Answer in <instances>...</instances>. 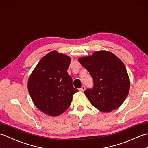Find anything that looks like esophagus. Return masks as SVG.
<instances>
[{
	"instance_id": "1",
	"label": "esophagus",
	"mask_w": 148,
	"mask_h": 148,
	"mask_svg": "<svg viewBox=\"0 0 148 148\" xmlns=\"http://www.w3.org/2000/svg\"><path fill=\"white\" fill-rule=\"evenodd\" d=\"M79 90L80 91V92H84V91L85 90V86H83L81 88H80Z\"/></svg>"
}]
</instances>
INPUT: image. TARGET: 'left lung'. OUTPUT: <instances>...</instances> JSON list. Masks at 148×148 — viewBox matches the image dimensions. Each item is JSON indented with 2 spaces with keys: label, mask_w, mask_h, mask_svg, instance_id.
Wrapping results in <instances>:
<instances>
[{
  "label": "left lung",
  "mask_w": 148,
  "mask_h": 148,
  "mask_svg": "<svg viewBox=\"0 0 148 148\" xmlns=\"http://www.w3.org/2000/svg\"><path fill=\"white\" fill-rule=\"evenodd\" d=\"M93 77V88L84 93L93 106L109 112L118 108L130 90V79L122 61L113 53L99 51L78 58Z\"/></svg>",
  "instance_id": "left-lung-1"
}]
</instances>
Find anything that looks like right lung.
<instances>
[{"mask_svg": "<svg viewBox=\"0 0 148 148\" xmlns=\"http://www.w3.org/2000/svg\"><path fill=\"white\" fill-rule=\"evenodd\" d=\"M71 59L53 51L40 59L28 81V90L37 109L57 116L70 106L72 95L78 92L67 73Z\"/></svg>", "mask_w": 148, "mask_h": 148, "instance_id": "1", "label": "right lung"}]
</instances>
